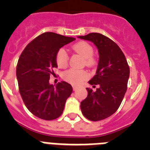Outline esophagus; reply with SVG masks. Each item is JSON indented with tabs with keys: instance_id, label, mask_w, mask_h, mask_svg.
<instances>
[{
	"instance_id": "1",
	"label": "esophagus",
	"mask_w": 150,
	"mask_h": 150,
	"mask_svg": "<svg viewBox=\"0 0 150 150\" xmlns=\"http://www.w3.org/2000/svg\"><path fill=\"white\" fill-rule=\"evenodd\" d=\"M77 87L76 86H73V90H74V91H76V89H77Z\"/></svg>"
}]
</instances>
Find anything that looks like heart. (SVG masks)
Returning a JSON list of instances; mask_svg holds the SVG:
<instances>
[{
    "mask_svg": "<svg viewBox=\"0 0 150 150\" xmlns=\"http://www.w3.org/2000/svg\"><path fill=\"white\" fill-rule=\"evenodd\" d=\"M72 49L76 53L81 55L84 58L85 63L89 67H92L96 63V60L93 57V47L87 42L81 41L73 45ZM56 63L59 67H64L67 65L69 56L66 50L61 48L57 52L55 56ZM88 77V74L86 70L68 69L63 73V79L70 83L79 85Z\"/></svg>",
    "mask_w": 150,
    "mask_h": 150,
    "instance_id": "1",
    "label": "heart"
}]
</instances>
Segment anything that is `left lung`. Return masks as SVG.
Returning a JSON list of instances; mask_svg holds the SVG:
<instances>
[{
  "mask_svg": "<svg viewBox=\"0 0 150 150\" xmlns=\"http://www.w3.org/2000/svg\"><path fill=\"white\" fill-rule=\"evenodd\" d=\"M79 38L91 41L99 52L96 74L88 81L96 91L86 88L88 95L80 104L83 116L91 121L107 119L118 110L126 92L130 69L124 53L114 41L99 33Z\"/></svg>",
  "mask_w": 150,
  "mask_h": 150,
  "instance_id": "obj_1",
  "label": "left lung"
}]
</instances>
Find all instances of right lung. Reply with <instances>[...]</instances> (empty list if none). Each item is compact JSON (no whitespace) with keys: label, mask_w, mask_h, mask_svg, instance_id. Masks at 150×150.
<instances>
[{"label":"right lung","mask_w":150,"mask_h":150,"mask_svg":"<svg viewBox=\"0 0 150 150\" xmlns=\"http://www.w3.org/2000/svg\"><path fill=\"white\" fill-rule=\"evenodd\" d=\"M75 38L45 32L34 38L22 51L16 66L18 90L24 104L37 117L53 120L63 112L65 102L73 91L62 81L54 87L50 78L58 67L57 52Z\"/></svg>","instance_id":"right-lung-1"}]
</instances>
